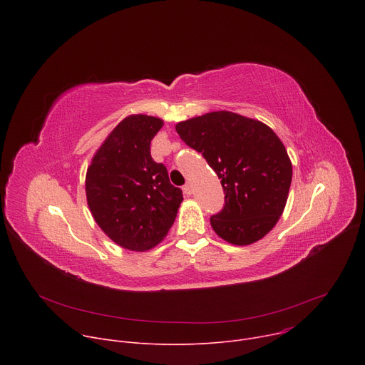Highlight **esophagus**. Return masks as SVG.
<instances>
[{
	"label": "esophagus",
	"mask_w": 365,
	"mask_h": 365,
	"mask_svg": "<svg viewBox=\"0 0 365 365\" xmlns=\"http://www.w3.org/2000/svg\"><path fill=\"white\" fill-rule=\"evenodd\" d=\"M182 189H183V193H185V195H187V196H190V195H192V192H193V190H192V186H190L189 183H186Z\"/></svg>",
	"instance_id": "1"
}]
</instances>
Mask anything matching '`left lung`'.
<instances>
[{"label":"left lung","mask_w":365,"mask_h":365,"mask_svg":"<svg viewBox=\"0 0 365 365\" xmlns=\"http://www.w3.org/2000/svg\"><path fill=\"white\" fill-rule=\"evenodd\" d=\"M176 131L221 179L225 203L211 217L214 231L235 245L262 240L283 214L292 183V163L276 133L230 111L179 123Z\"/></svg>","instance_id":"1"}]
</instances>
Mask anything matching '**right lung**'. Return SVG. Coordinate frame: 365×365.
<instances>
[{
    "label": "right lung",
    "mask_w": 365,
    "mask_h": 365,
    "mask_svg": "<svg viewBox=\"0 0 365 365\" xmlns=\"http://www.w3.org/2000/svg\"><path fill=\"white\" fill-rule=\"evenodd\" d=\"M163 121L130 115L103 141L86 173V199L93 220L114 242L144 251L172 228L183 200L163 163H155L150 143Z\"/></svg>",
    "instance_id": "obj_1"
}]
</instances>
